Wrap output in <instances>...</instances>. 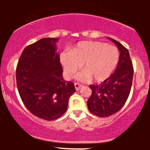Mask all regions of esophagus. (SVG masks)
<instances>
[{"mask_svg": "<svg viewBox=\"0 0 150 150\" xmlns=\"http://www.w3.org/2000/svg\"><path fill=\"white\" fill-rule=\"evenodd\" d=\"M82 86H83L82 84L78 83H75V89H76V91L79 90V89L81 88Z\"/></svg>", "mask_w": 150, "mask_h": 150, "instance_id": "obj_1", "label": "esophagus"}]
</instances>
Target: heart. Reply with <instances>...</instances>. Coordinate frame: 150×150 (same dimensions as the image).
<instances>
[{"label": "heart", "mask_w": 150, "mask_h": 150, "mask_svg": "<svg viewBox=\"0 0 150 150\" xmlns=\"http://www.w3.org/2000/svg\"><path fill=\"white\" fill-rule=\"evenodd\" d=\"M120 52L117 47L98 41H81L70 51L60 54V62L68 78L75 76L83 64L81 81L101 82L112 75L118 64Z\"/></svg>", "instance_id": "heart-1"}]
</instances>
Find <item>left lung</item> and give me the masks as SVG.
Returning a JSON list of instances; mask_svg holds the SVG:
<instances>
[{"label": "left lung", "mask_w": 150, "mask_h": 150, "mask_svg": "<svg viewBox=\"0 0 150 150\" xmlns=\"http://www.w3.org/2000/svg\"><path fill=\"white\" fill-rule=\"evenodd\" d=\"M118 48L120 58L115 71L99 85H90L91 96L87 102L88 110L99 117H109L124 106L131 91L134 67L129 52L117 40L109 38Z\"/></svg>", "instance_id": "obj_1"}]
</instances>
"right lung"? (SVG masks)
<instances>
[{
    "mask_svg": "<svg viewBox=\"0 0 150 150\" xmlns=\"http://www.w3.org/2000/svg\"><path fill=\"white\" fill-rule=\"evenodd\" d=\"M57 38H45L22 51L16 69V86L22 101L34 115L46 120L61 117L75 92L74 83L64 81Z\"/></svg>",
    "mask_w": 150,
    "mask_h": 150,
    "instance_id": "obj_1",
    "label": "right lung"
}]
</instances>
